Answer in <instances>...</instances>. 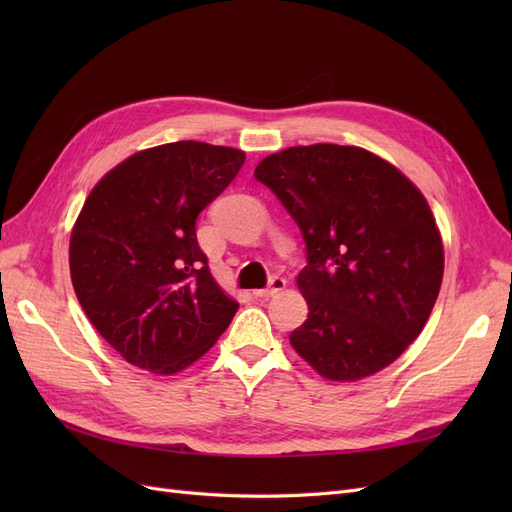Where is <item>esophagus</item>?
I'll return each instance as SVG.
<instances>
[{"instance_id": "obj_1", "label": "esophagus", "mask_w": 512, "mask_h": 512, "mask_svg": "<svg viewBox=\"0 0 512 512\" xmlns=\"http://www.w3.org/2000/svg\"><path fill=\"white\" fill-rule=\"evenodd\" d=\"M286 288V280L280 275H273L269 280V286L267 288H260V290H254V297L256 299H267V297H273L275 292H280Z\"/></svg>"}]
</instances>
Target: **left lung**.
I'll use <instances>...</instances> for the list:
<instances>
[{"label":"left lung","mask_w":512,"mask_h":512,"mask_svg":"<svg viewBox=\"0 0 512 512\" xmlns=\"http://www.w3.org/2000/svg\"><path fill=\"white\" fill-rule=\"evenodd\" d=\"M254 177L301 228L297 286L307 320L290 344L322 378L354 382L391 365L436 305L444 247L421 190L361 147H290Z\"/></svg>","instance_id":"8db88e82"}]
</instances>
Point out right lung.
Returning <instances> with one entry per match:
<instances>
[{"label":"right lung","mask_w":512,"mask_h":512,"mask_svg":"<svg viewBox=\"0 0 512 512\" xmlns=\"http://www.w3.org/2000/svg\"><path fill=\"white\" fill-rule=\"evenodd\" d=\"M243 162L232 147L168 143L123 160L87 196L70 237L72 286L96 331L134 367L177 374L237 314L200 250L196 218Z\"/></svg>","instance_id":"right-lung-1"}]
</instances>
